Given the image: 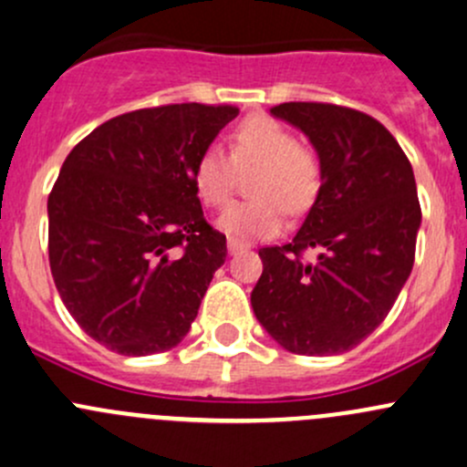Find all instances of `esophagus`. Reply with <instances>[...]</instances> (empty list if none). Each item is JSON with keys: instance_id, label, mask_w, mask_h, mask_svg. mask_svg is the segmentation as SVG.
Returning <instances> with one entry per match:
<instances>
[{"instance_id": "34e87169", "label": "esophagus", "mask_w": 467, "mask_h": 467, "mask_svg": "<svg viewBox=\"0 0 467 467\" xmlns=\"http://www.w3.org/2000/svg\"><path fill=\"white\" fill-rule=\"evenodd\" d=\"M246 244H242V242H237V239H233L230 237L228 239V253L230 255H237V253H242V251H246Z\"/></svg>"}]
</instances>
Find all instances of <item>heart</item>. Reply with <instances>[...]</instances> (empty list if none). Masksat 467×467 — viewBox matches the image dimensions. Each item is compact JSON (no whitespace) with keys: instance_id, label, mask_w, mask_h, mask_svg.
Here are the masks:
<instances>
[{"instance_id":"obj_1","label":"heart","mask_w":467,"mask_h":467,"mask_svg":"<svg viewBox=\"0 0 467 467\" xmlns=\"http://www.w3.org/2000/svg\"><path fill=\"white\" fill-rule=\"evenodd\" d=\"M251 194L253 201L233 203L219 216L221 233L237 242L275 237L285 216L298 214L312 205L321 182L317 155L280 121L266 115L248 117L234 130L233 153L221 144H207L194 162V187L201 201L221 207L230 199L239 169H255Z\"/></svg>"}]
</instances>
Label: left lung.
Masks as SVG:
<instances>
[{
	"mask_svg": "<svg viewBox=\"0 0 467 467\" xmlns=\"http://www.w3.org/2000/svg\"><path fill=\"white\" fill-rule=\"evenodd\" d=\"M271 115L307 135L321 187L294 242L260 248L253 312L285 350L341 355L384 321L411 275L422 221L416 178L370 115L307 101L280 103ZM309 247L317 257L305 263Z\"/></svg>",
	"mask_w": 467,
	"mask_h": 467,
	"instance_id": "1",
	"label": "left lung"
}]
</instances>
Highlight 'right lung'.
Masks as SVG:
<instances>
[{
    "label": "right lung",
    "mask_w": 467,
    "mask_h": 467,
    "mask_svg": "<svg viewBox=\"0 0 467 467\" xmlns=\"http://www.w3.org/2000/svg\"><path fill=\"white\" fill-rule=\"evenodd\" d=\"M239 115L171 103L126 112L65 158L49 212V266L74 321L126 357L171 350L196 318L225 234L203 216L194 162Z\"/></svg>",
    "instance_id": "right-lung-1"
}]
</instances>
